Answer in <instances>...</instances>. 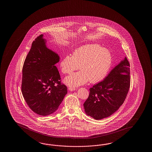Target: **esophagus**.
I'll list each match as a JSON object with an SVG mask.
<instances>
[{
	"label": "esophagus",
	"mask_w": 152,
	"mask_h": 152,
	"mask_svg": "<svg viewBox=\"0 0 152 152\" xmlns=\"http://www.w3.org/2000/svg\"><path fill=\"white\" fill-rule=\"evenodd\" d=\"M68 90L69 91H75V88H74V87H68Z\"/></svg>",
	"instance_id": "esophagus-1"
}]
</instances>
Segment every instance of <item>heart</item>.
Segmentation results:
<instances>
[{
	"label": "heart",
	"instance_id": "obj_1",
	"mask_svg": "<svg viewBox=\"0 0 152 152\" xmlns=\"http://www.w3.org/2000/svg\"><path fill=\"white\" fill-rule=\"evenodd\" d=\"M112 58L110 51L98 44L83 45L75 50L72 56L66 55L62 58L60 66L64 74L73 73L66 77L65 84L71 87H77L85 84L97 83L106 77L110 70Z\"/></svg>",
	"mask_w": 152,
	"mask_h": 152
}]
</instances>
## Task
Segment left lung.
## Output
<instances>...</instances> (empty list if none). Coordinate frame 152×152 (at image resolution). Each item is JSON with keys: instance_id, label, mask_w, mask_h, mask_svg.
Segmentation results:
<instances>
[{"instance_id": "1", "label": "left lung", "mask_w": 152, "mask_h": 152, "mask_svg": "<svg viewBox=\"0 0 152 152\" xmlns=\"http://www.w3.org/2000/svg\"><path fill=\"white\" fill-rule=\"evenodd\" d=\"M130 64L126 57L103 80L90 88L84 104L87 115L102 120L115 113L126 98L130 85Z\"/></svg>"}]
</instances>
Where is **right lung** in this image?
Returning a JSON list of instances; mask_svg holds the SVG:
<instances>
[{
	"mask_svg": "<svg viewBox=\"0 0 152 152\" xmlns=\"http://www.w3.org/2000/svg\"><path fill=\"white\" fill-rule=\"evenodd\" d=\"M43 35L32 43L22 69L21 90L29 107L41 116H47L58 110L67 88L62 83L55 64L59 61L57 54L47 48Z\"/></svg>",
	"mask_w": 152,
	"mask_h": 152,
	"instance_id": "add662e5",
	"label": "right lung"
}]
</instances>
